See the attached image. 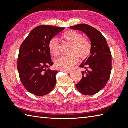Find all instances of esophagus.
Segmentation results:
<instances>
[{
    "label": "esophagus",
    "mask_w": 128,
    "mask_h": 128,
    "mask_svg": "<svg viewBox=\"0 0 128 128\" xmlns=\"http://www.w3.org/2000/svg\"><path fill=\"white\" fill-rule=\"evenodd\" d=\"M62 72H64L68 73H69L71 72V70H62Z\"/></svg>",
    "instance_id": "esophagus-1"
}]
</instances>
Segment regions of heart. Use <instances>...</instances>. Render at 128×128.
Returning a JSON list of instances; mask_svg holds the SVG:
<instances>
[{"mask_svg": "<svg viewBox=\"0 0 128 128\" xmlns=\"http://www.w3.org/2000/svg\"><path fill=\"white\" fill-rule=\"evenodd\" d=\"M62 38L71 44L69 55L63 56L55 60V66L60 69H69L77 64L78 57L85 60L91 53L92 44L87 38L74 30H68L62 34ZM48 49L52 55L56 57L60 54L59 43L57 39L52 38L48 43Z\"/></svg>", "mask_w": 128, "mask_h": 128, "instance_id": "obj_1", "label": "heart"}]
</instances>
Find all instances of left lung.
<instances>
[{"instance_id": "obj_1", "label": "left lung", "mask_w": 128, "mask_h": 128, "mask_svg": "<svg viewBox=\"0 0 128 128\" xmlns=\"http://www.w3.org/2000/svg\"><path fill=\"white\" fill-rule=\"evenodd\" d=\"M83 32L92 42L91 55L80 67L85 68L82 72V80L76 86L82 94H96L106 85L112 70V55L104 36L95 28L88 24H79L70 27Z\"/></svg>"}]
</instances>
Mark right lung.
Instances as JSON below:
<instances>
[{
    "label": "right lung",
    "mask_w": 128,
    "mask_h": 128,
    "mask_svg": "<svg viewBox=\"0 0 128 128\" xmlns=\"http://www.w3.org/2000/svg\"><path fill=\"white\" fill-rule=\"evenodd\" d=\"M64 29L50 25L39 26L30 32L21 44L17 69L21 83L32 94L43 96L55 88L58 71L48 68L54 64L48 43Z\"/></svg>",
    "instance_id": "1"
}]
</instances>
